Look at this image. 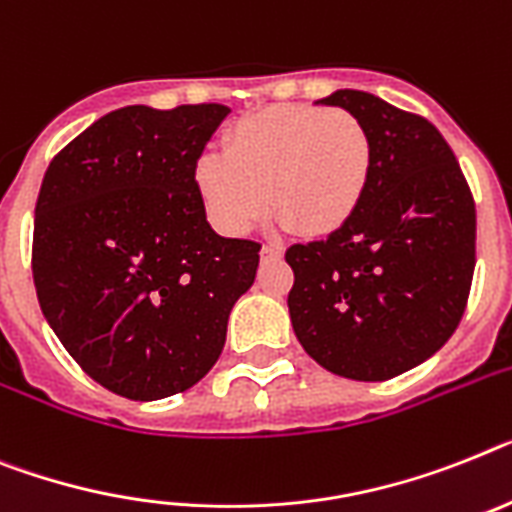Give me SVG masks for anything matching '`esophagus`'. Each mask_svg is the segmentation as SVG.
Returning a JSON list of instances; mask_svg holds the SVG:
<instances>
[{
	"label": "esophagus",
	"instance_id": "obj_1",
	"mask_svg": "<svg viewBox=\"0 0 512 512\" xmlns=\"http://www.w3.org/2000/svg\"><path fill=\"white\" fill-rule=\"evenodd\" d=\"M281 255H283V249L273 242L263 244V249H260V257H263L265 263H268V260H281Z\"/></svg>",
	"mask_w": 512,
	"mask_h": 512
}]
</instances>
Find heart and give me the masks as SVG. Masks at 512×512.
<instances>
[{
  "mask_svg": "<svg viewBox=\"0 0 512 512\" xmlns=\"http://www.w3.org/2000/svg\"><path fill=\"white\" fill-rule=\"evenodd\" d=\"M375 145L367 124L346 109L283 103L247 114L223 137V156L195 166V187L210 223L242 236L270 205L291 231H341L372 182Z\"/></svg>",
  "mask_w": 512,
  "mask_h": 512,
  "instance_id": "obj_1",
  "label": "heart"
}]
</instances>
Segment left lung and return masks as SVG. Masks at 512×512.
<instances>
[{
  "mask_svg": "<svg viewBox=\"0 0 512 512\" xmlns=\"http://www.w3.org/2000/svg\"><path fill=\"white\" fill-rule=\"evenodd\" d=\"M367 124L372 182L341 231L294 244L289 315L317 364L380 382L440 351L466 312L476 265V208L432 122L364 90L322 98Z\"/></svg>",
  "mask_w": 512,
  "mask_h": 512,
  "instance_id": "obj_1",
  "label": "left lung"
}]
</instances>
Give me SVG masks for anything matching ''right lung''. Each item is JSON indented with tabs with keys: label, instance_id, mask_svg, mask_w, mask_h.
Returning <instances> with one entry per match:
<instances>
[{
	"label": "right lung",
	"instance_id": "obj_1",
	"mask_svg": "<svg viewBox=\"0 0 512 512\" xmlns=\"http://www.w3.org/2000/svg\"><path fill=\"white\" fill-rule=\"evenodd\" d=\"M229 106L111 111L51 158L33 283L62 346L98 385L158 401L203 380L260 244L210 229L195 166Z\"/></svg>",
	"mask_w": 512,
	"mask_h": 512
}]
</instances>
